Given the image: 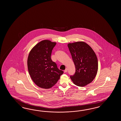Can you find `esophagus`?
Returning <instances> with one entry per match:
<instances>
[{
  "mask_svg": "<svg viewBox=\"0 0 121 121\" xmlns=\"http://www.w3.org/2000/svg\"><path fill=\"white\" fill-rule=\"evenodd\" d=\"M67 68L66 69H65L64 70V73H67Z\"/></svg>",
  "mask_w": 121,
  "mask_h": 121,
  "instance_id": "34e87169",
  "label": "esophagus"
}]
</instances>
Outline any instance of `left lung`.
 Listing matches in <instances>:
<instances>
[{"instance_id": "8db88e82", "label": "left lung", "mask_w": 121, "mask_h": 121, "mask_svg": "<svg viewBox=\"0 0 121 121\" xmlns=\"http://www.w3.org/2000/svg\"><path fill=\"white\" fill-rule=\"evenodd\" d=\"M67 45L76 69L74 74L70 77L75 85L85 86L93 81L97 74L96 55L91 47L83 41L69 43Z\"/></svg>"}]
</instances>
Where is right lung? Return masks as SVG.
Segmentation results:
<instances>
[{
    "instance_id": "obj_1",
    "label": "right lung",
    "mask_w": 121,
    "mask_h": 121,
    "mask_svg": "<svg viewBox=\"0 0 121 121\" xmlns=\"http://www.w3.org/2000/svg\"><path fill=\"white\" fill-rule=\"evenodd\" d=\"M56 44L55 42L44 40L36 44L28 54V72L33 81L39 87L51 88L64 73L51 59L52 51Z\"/></svg>"
}]
</instances>
